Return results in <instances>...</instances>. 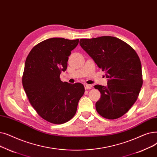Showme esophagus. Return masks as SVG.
I'll return each mask as SVG.
<instances>
[{
  "label": "esophagus",
  "instance_id": "1",
  "mask_svg": "<svg viewBox=\"0 0 157 157\" xmlns=\"http://www.w3.org/2000/svg\"><path fill=\"white\" fill-rule=\"evenodd\" d=\"M84 86V87L86 89H91L92 88V87L90 85H88L87 84H85Z\"/></svg>",
  "mask_w": 157,
  "mask_h": 157
}]
</instances>
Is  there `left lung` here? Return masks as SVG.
I'll return each instance as SVG.
<instances>
[{
    "mask_svg": "<svg viewBox=\"0 0 157 157\" xmlns=\"http://www.w3.org/2000/svg\"><path fill=\"white\" fill-rule=\"evenodd\" d=\"M80 45L108 78L107 86H94L101 93L96 111L106 119L121 117L136 101L143 86L141 63L136 52L113 36L81 39Z\"/></svg>",
    "mask_w": 157,
    "mask_h": 157,
    "instance_id": "8db88e82",
    "label": "left lung"
}]
</instances>
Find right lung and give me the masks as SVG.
<instances>
[{"instance_id":"obj_1","label":"right lung","mask_w":157,"mask_h":157,"mask_svg":"<svg viewBox=\"0 0 157 157\" xmlns=\"http://www.w3.org/2000/svg\"><path fill=\"white\" fill-rule=\"evenodd\" d=\"M78 41L61 38L44 40L33 48L26 59L22 77L25 92L37 113L50 123L63 124L70 120L84 93L83 84L60 79Z\"/></svg>"}]
</instances>
